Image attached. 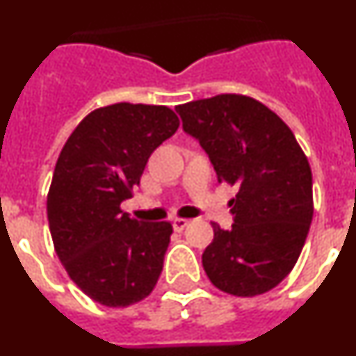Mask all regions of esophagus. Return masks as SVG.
<instances>
[{"mask_svg": "<svg viewBox=\"0 0 356 356\" xmlns=\"http://www.w3.org/2000/svg\"><path fill=\"white\" fill-rule=\"evenodd\" d=\"M188 219H181V217H178V219H175L172 221V228H175V232H181V229H185L188 226Z\"/></svg>", "mask_w": 356, "mask_h": 356, "instance_id": "esophagus-1", "label": "esophagus"}]
</instances>
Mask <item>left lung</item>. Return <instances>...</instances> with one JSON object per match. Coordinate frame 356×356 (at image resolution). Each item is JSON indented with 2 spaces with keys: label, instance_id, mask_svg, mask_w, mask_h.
<instances>
[{
  "label": "left lung",
  "instance_id": "8db88e82",
  "mask_svg": "<svg viewBox=\"0 0 356 356\" xmlns=\"http://www.w3.org/2000/svg\"><path fill=\"white\" fill-rule=\"evenodd\" d=\"M184 130L209 153L217 180L237 188L234 225L213 222L201 257L213 285L251 298L271 291L300 259L314 216L312 171L291 128L244 94H217L176 106Z\"/></svg>",
  "mask_w": 356,
  "mask_h": 356
}]
</instances>
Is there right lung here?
Returning a JSON list of instances; mask_svg holds the SVG:
<instances>
[{
    "instance_id": "1",
    "label": "right lung",
    "mask_w": 356,
    "mask_h": 356,
    "mask_svg": "<svg viewBox=\"0 0 356 356\" xmlns=\"http://www.w3.org/2000/svg\"><path fill=\"white\" fill-rule=\"evenodd\" d=\"M178 127L163 105H106L81 119L56 160L46 203L53 246L69 278L105 307L139 303L159 282L172 226L137 221L121 203Z\"/></svg>"
}]
</instances>
